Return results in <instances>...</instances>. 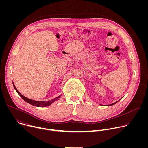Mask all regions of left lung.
<instances>
[{"label": "left lung", "instance_id": "left-lung-1", "mask_svg": "<svg viewBox=\"0 0 148 148\" xmlns=\"http://www.w3.org/2000/svg\"><path fill=\"white\" fill-rule=\"evenodd\" d=\"M118 102V101H117V102H115V103H112V104H110V105H114V104H115L116 103H117Z\"/></svg>", "mask_w": 148, "mask_h": 148}]
</instances>
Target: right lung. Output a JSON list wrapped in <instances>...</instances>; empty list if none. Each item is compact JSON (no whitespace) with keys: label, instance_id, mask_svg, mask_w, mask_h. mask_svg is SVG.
<instances>
[{"label":"right lung","instance_id":"obj_1","mask_svg":"<svg viewBox=\"0 0 148 148\" xmlns=\"http://www.w3.org/2000/svg\"><path fill=\"white\" fill-rule=\"evenodd\" d=\"M13 87L15 89V90L16 91V92L18 94V95L21 97V98H22L23 100H25L26 102H27V103L32 105H34V106H36V107H47V106H49L50 105H51L53 102L56 101L57 100H58V98H60L61 97V95L56 97V98L53 99H51L50 101H34V100H32V99H29L27 98H26V97L23 96L22 94H21L17 90V88H16L14 84H13Z\"/></svg>","mask_w":148,"mask_h":148}]
</instances>
